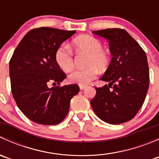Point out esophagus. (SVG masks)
Returning a JSON list of instances; mask_svg holds the SVG:
<instances>
[{
  "label": "esophagus",
  "instance_id": "34e87169",
  "mask_svg": "<svg viewBox=\"0 0 159 159\" xmlns=\"http://www.w3.org/2000/svg\"><path fill=\"white\" fill-rule=\"evenodd\" d=\"M79 88H80V89H81V90H83V89H85L86 86L85 85H79Z\"/></svg>",
  "mask_w": 159,
  "mask_h": 159
}]
</instances>
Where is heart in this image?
I'll use <instances>...</instances> for the list:
<instances>
[{"label":"heart","mask_w":159,"mask_h":159,"mask_svg":"<svg viewBox=\"0 0 159 159\" xmlns=\"http://www.w3.org/2000/svg\"><path fill=\"white\" fill-rule=\"evenodd\" d=\"M73 45L78 51L87 53L86 66L84 69L75 70L68 76L70 83L84 85L97 77L99 70H103L108 67L110 61V54L107 50L102 48L100 40L90 35H82L75 38ZM55 61L57 65L65 71H69L73 68V56L69 48L61 45L55 52Z\"/></svg>","instance_id":"obj_1"}]
</instances>
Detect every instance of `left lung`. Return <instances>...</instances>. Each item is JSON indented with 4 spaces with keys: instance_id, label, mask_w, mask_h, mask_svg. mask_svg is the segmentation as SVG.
<instances>
[{
    "instance_id": "1",
    "label": "left lung",
    "mask_w": 159,
    "mask_h": 159,
    "mask_svg": "<svg viewBox=\"0 0 159 159\" xmlns=\"http://www.w3.org/2000/svg\"><path fill=\"white\" fill-rule=\"evenodd\" d=\"M92 33L108 40L112 58L100 78L108 84L95 88L91 107L102 121L122 124L132 119L145 102L149 86L146 54L124 29L108 28Z\"/></svg>"
}]
</instances>
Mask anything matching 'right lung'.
I'll use <instances>...</instances> for the list:
<instances>
[{
  "instance_id": "1",
  "label": "right lung",
  "mask_w": 159,
  "mask_h": 159,
  "mask_svg": "<svg viewBox=\"0 0 159 159\" xmlns=\"http://www.w3.org/2000/svg\"><path fill=\"white\" fill-rule=\"evenodd\" d=\"M75 32L45 27L32 29L14 51L9 64L13 97L34 122L46 125L61 122L70 99L79 92L78 84L59 86L66 75L55 61L57 49ZM51 83L58 85L50 88Z\"/></svg>"
}]
</instances>
